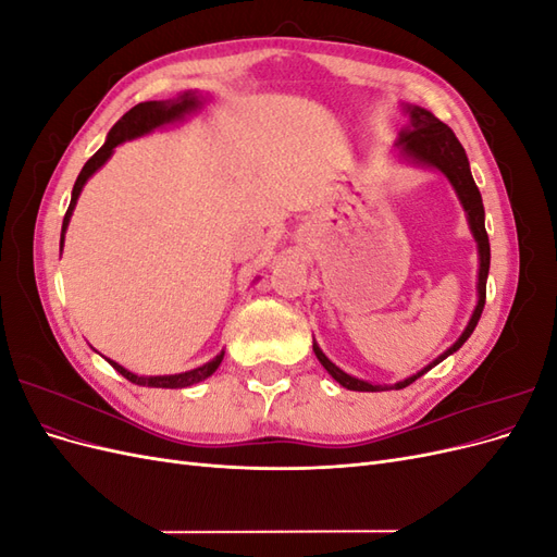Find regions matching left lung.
<instances>
[{
	"mask_svg": "<svg viewBox=\"0 0 557 557\" xmlns=\"http://www.w3.org/2000/svg\"><path fill=\"white\" fill-rule=\"evenodd\" d=\"M404 111L409 113V127H404L399 132L397 146L401 148V156L411 160L413 164L432 166V170L442 172L450 181L453 190H455V195H458L460 205L467 213L469 230H471V234H474L476 246H479V285H476L479 301H476L474 313H471L469 323H467L465 332L460 334L458 342H455L446 352H442L440 358L432 360L428 367L420 369L418 374L404 379L399 383H393V385H374V383H367V381H360L356 376L342 372V369L336 367L323 350H320V346L313 339V352H315L318 362L327 369L330 376L336 383L348 387V391H358V393H381V391H393V387H395V391H401V387H407L416 379L428 374L434 364H440L442 360H446L450 352L458 350L469 339L471 332H474V327L479 325V318H481L483 307H485V281H487V269H491V242H487V232H485L483 199H481V193H479L476 183H474V176H471L465 148L460 146V141L453 134V129L446 123H442L434 113H430L428 109L404 104Z\"/></svg>",
	"mask_w": 557,
	"mask_h": 557,
	"instance_id": "1",
	"label": "left lung"
}]
</instances>
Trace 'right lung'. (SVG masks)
Segmentation results:
<instances>
[{"label": "right lung", "instance_id": "obj_1", "mask_svg": "<svg viewBox=\"0 0 557 557\" xmlns=\"http://www.w3.org/2000/svg\"><path fill=\"white\" fill-rule=\"evenodd\" d=\"M199 107H201V97H199L197 92H183V95H178L176 99H166V102H141V104H137V107H132V109L121 117V121H117V123L111 127L104 146L99 148L97 153H95L86 164H83V170H81V174H78V178H76V183H74L70 209H66L64 221H62L60 250H62V244H64L66 225H70V221H72V213H74V207H76V201H78V195H81V190H83V185H86L88 178L99 170V166H102V164L113 156V148L121 146L123 141L144 137V134L153 132V129H158V127H162V125H170V123H174V121H181L183 115H188V113L197 111ZM223 356H225V350L218 352V356H215L211 362H207V364H201V367H197V369H190V372H183V374H172V376H139V374H132L129 369L121 367V364L109 360V358H107V362L115 369L117 374H123L127 381L137 383V385H148V387H188V385H193V383H199V381L209 379V376L215 372V369L221 367Z\"/></svg>", "mask_w": 557, "mask_h": 557}]
</instances>
